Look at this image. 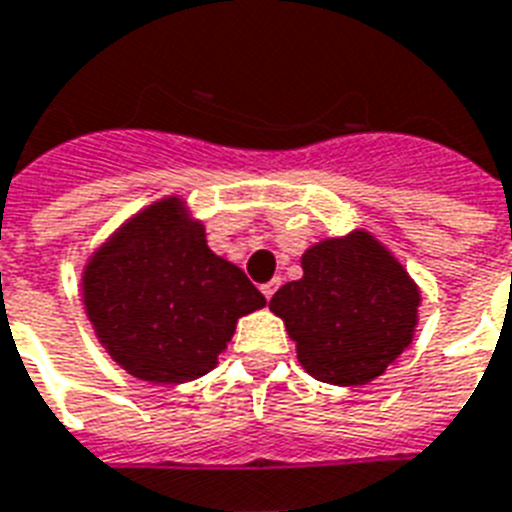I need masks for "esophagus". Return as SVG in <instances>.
Returning a JSON list of instances; mask_svg holds the SVG:
<instances>
[{"label": "esophagus", "mask_w": 512, "mask_h": 512, "mask_svg": "<svg viewBox=\"0 0 512 512\" xmlns=\"http://www.w3.org/2000/svg\"><path fill=\"white\" fill-rule=\"evenodd\" d=\"M263 295H265V300H271L273 297V292H276V289H279V281H268V284H263Z\"/></svg>", "instance_id": "obj_1"}]
</instances>
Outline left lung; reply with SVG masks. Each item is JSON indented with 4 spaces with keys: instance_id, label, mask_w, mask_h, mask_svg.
Listing matches in <instances>:
<instances>
[{
    "instance_id": "8db88e82",
    "label": "left lung",
    "mask_w": 512,
    "mask_h": 512,
    "mask_svg": "<svg viewBox=\"0 0 512 512\" xmlns=\"http://www.w3.org/2000/svg\"><path fill=\"white\" fill-rule=\"evenodd\" d=\"M303 279L271 297L311 377L340 388L380 377L412 345L420 287L382 241L356 228L316 241L300 257Z\"/></svg>"
}]
</instances>
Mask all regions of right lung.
Masks as SVG:
<instances>
[{
    "label": "right lung",
    "mask_w": 512,
    "mask_h": 512,
    "mask_svg": "<svg viewBox=\"0 0 512 512\" xmlns=\"http://www.w3.org/2000/svg\"><path fill=\"white\" fill-rule=\"evenodd\" d=\"M82 300L108 356L154 385L212 372L241 316L265 308L239 265L207 247L180 196L135 212L92 252Z\"/></svg>",
    "instance_id": "add662e5"
}]
</instances>
